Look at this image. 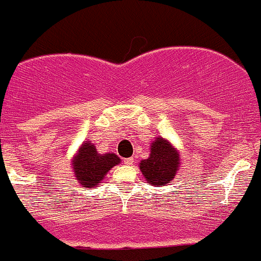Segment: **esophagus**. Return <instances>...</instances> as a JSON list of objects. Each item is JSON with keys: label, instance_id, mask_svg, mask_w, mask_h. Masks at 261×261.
Wrapping results in <instances>:
<instances>
[{"label": "esophagus", "instance_id": "1", "mask_svg": "<svg viewBox=\"0 0 261 261\" xmlns=\"http://www.w3.org/2000/svg\"><path fill=\"white\" fill-rule=\"evenodd\" d=\"M123 164L133 165L134 164V158H127V159H123Z\"/></svg>", "mask_w": 261, "mask_h": 261}]
</instances>
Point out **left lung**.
<instances>
[{"label": "left lung", "instance_id": "obj_1", "mask_svg": "<svg viewBox=\"0 0 261 261\" xmlns=\"http://www.w3.org/2000/svg\"><path fill=\"white\" fill-rule=\"evenodd\" d=\"M179 164L178 150L169 141L158 136L150 145V156L141 160L139 167L147 183L163 186L173 180Z\"/></svg>", "mask_w": 261, "mask_h": 261}]
</instances>
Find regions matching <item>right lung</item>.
<instances>
[{
	"instance_id": "add662e5",
	"label": "right lung",
	"mask_w": 261,
	"mask_h": 261,
	"mask_svg": "<svg viewBox=\"0 0 261 261\" xmlns=\"http://www.w3.org/2000/svg\"><path fill=\"white\" fill-rule=\"evenodd\" d=\"M120 162L121 159L116 154H99L91 141H84L73 158L72 165L78 183L86 188H93Z\"/></svg>"
}]
</instances>
